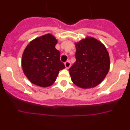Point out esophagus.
<instances>
[{
    "mask_svg": "<svg viewBox=\"0 0 130 130\" xmlns=\"http://www.w3.org/2000/svg\"><path fill=\"white\" fill-rule=\"evenodd\" d=\"M64 64H65V66H66V68L67 69L70 68V67L71 66V64L70 62V61H66V62L64 63Z\"/></svg>",
    "mask_w": 130,
    "mask_h": 130,
    "instance_id": "obj_1",
    "label": "esophagus"
}]
</instances>
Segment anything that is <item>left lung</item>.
<instances>
[{"mask_svg": "<svg viewBox=\"0 0 130 130\" xmlns=\"http://www.w3.org/2000/svg\"><path fill=\"white\" fill-rule=\"evenodd\" d=\"M75 47L76 61L69 69L72 81L83 88L98 85L109 70V56L106 48L92 37L83 39Z\"/></svg>", "mask_w": 130, "mask_h": 130, "instance_id": "1", "label": "left lung"}]
</instances>
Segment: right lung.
<instances>
[{
  "label": "right lung",
  "mask_w": 130,
  "mask_h": 130,
  "mask_svg": "<svg viewBox=\"0 0 130 130\" xmlns=\"http://www.w3.org/2000/svg\"><path fill=\"white\" fill-rule=\"evenodd\" d=\"M57 40L50 34L34 39L25 48L22 67L26 77L34 85L51 86L59 71L65 68L60 60V52L55 48Z\"/></svg>",
  "instance_id": "obj_1"
}]
</instances>
